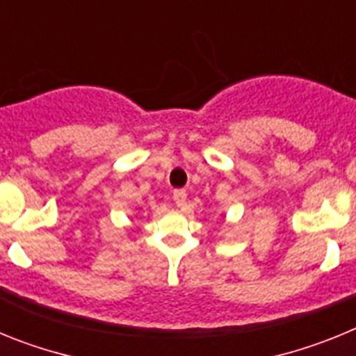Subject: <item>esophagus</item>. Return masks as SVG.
Segmentation results:
<instances>
[{
  "instance_id": "34e87169",
  "label": "esophagus",
  "mask_w": 356,
  "mask_h": 356,
  "mask_svg": "<svg viewBox=\"0 0 356 356\" xmlns=\"http://www.w3.org/2000/svg\"><path fill=\"white\" fill-rule=\"evenodd\" d=\"M172 200H175V203L178 207H184L185 201H187V193H185V191H181V188H178V191H175V193H172Z\"/></svg>"
}]
</instances>
